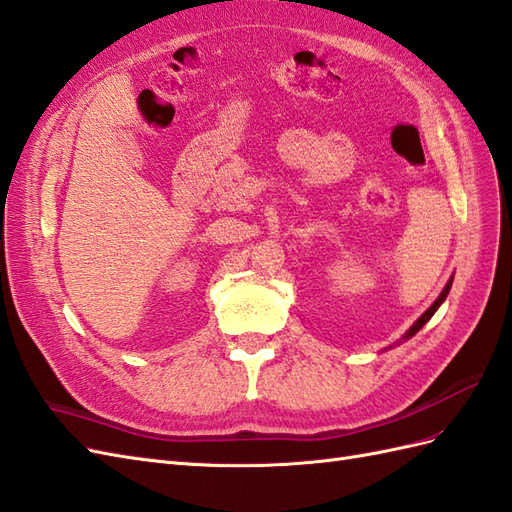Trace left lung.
I'll return each mask as SVG.
<instances>
[{
	"mask_svg": "<svg viewBox=\"0 0 512 512\" xmlns=\"http://www.w3.org/2000/svg\"><path fill=\"white\" fill-rule=\"evenodd\" d=\"M450 287H452V279H450L448 283H445V287H443V292L439 294V298L435 300V303H432V305H430V309H426V311H424V316H422V318H417V322H415V324L411 326V329H409V331H406V333H404V337H402V339H409V337H413V335H415V333H417L419 329H422V326H424V324H426V322H428V320H430L432 316H435V311H437V309L441 307V303H443V300H445V298H448V294H450Z\"/></svg>",
	"mask_w": 512,
	"mask_h": 512,
	"instance_id": "1",
	"label": "left lung"
}]
</instances>
